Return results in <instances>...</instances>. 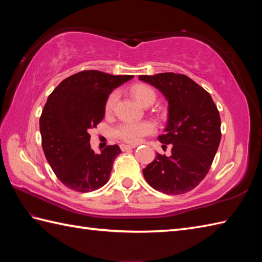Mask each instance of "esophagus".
<instances>
[{"label": "esophagus", "mask_w": 262, "mask_h": 262, "mask_svg": "<svg viewBox=\"0 0 262 262\" xmlns=\"http://www.w3.org/2000/svg\"><path fill=\"white\" fill-rule=\"evenodd\" d=\"M136 145H127V144H121L120 148L121 151H128V149H132V148H135Z\"/></svg>", "instance_id": "obj_1"}]
</instances>
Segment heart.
I'll return each mask as SVG.
<instances>
[{"instance_id": "b5f03b06", "label": "heart", "mask_w": 262, "mask_h": 262, "mask_svg": "<svg viewBox=\"0 0 262 262\" xmlns=\"http://www.w3.org/2000/svg\"><path fill=\"white\" fill-rule=\"evenodd\" d=\"M129 92L132 94V97L142 105L152 104L155 101V98H157V93H155L154 89L147 84H144V83H138V84L133 85ZM116 101L117 94L111 93L104 104L105 115H110L113 113ZM154 129L155 126L153 122L147 120L125 121L116 127L115 134L121 141L130 144H136L142 140V137L153 133Z\"/></svg>"}]
</instances>
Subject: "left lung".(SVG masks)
Returning <instances> with one entry per match:
<instances>
[{"label":"left lung","mask_w":262,"mask_h":262,"mask_svg":"<svg viewBox=\"0 0 262 262\" xmlns=\"http://www.w3.org/2000/svg\"><path fill=\"white\" fill-rule=\"evenodd\" d=\"M169 102L162 147L171 144V157L158 153L143 169L147 183L166 194L192 190L208 173L221 142V117L210 94L190 77L176 73L140 75Z\"/></svg>","instance_id":"obj_1"}]
</instances>
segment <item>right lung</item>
<instances>
[{
  "label": "right lung",
  "mask_w": 262,
  "mask_h": 262,
  "mask_svg": "<svg viewBox=\"0 0 262 262\" xmlns=\"http://www.w3.org/2000/svg\"><path fill=\"white\" fill-rule=\"evenodd\" d=\"M133 75L82 71L63 80L49 94L39 119L41 145L54 173L71 190L90 192L108 182L118 145L96 154L89 129L104 117V104L114 89Z\"/></svg>",
  "instance_id": "obj_1"
}]
</instances>
